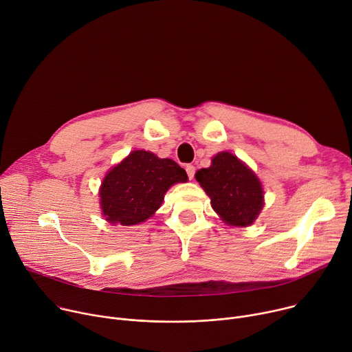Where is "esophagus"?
<instances>
[{
	"instance_id": "obj_1",
	"label": "esophagus",
	"mask_w": 352,
	"mask_h": 352,
	"mask_svg": "<svg viewBox=\"0 0 352 352\" xmlns=\"http://www.w3.org/2000/svg\"><path fill=\"white\" fill-rule=\"evenodd\" d=\"M185 170H186V174H188L189 179H192V178H194V175H195V167H194V166H190V164H188V166L185 167Z\"/></svg>"
}]
</instances>
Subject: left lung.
Here are the masks:
<instances>
[{
    "mask_svg": "<svg viewBox=\"0 0 352 352\" xmlns=\"http://www.w3.org/2000/svg\"><path fill=\"white\" fill-rule=\"evenodd\" d=\"M213 210L230 226L247 228L264 206L263 185L243 162L229 151L217 153L212 164L195 174Z\"/></svg>",
    "mask_w": 352,
    "mask_h": 352,
    "instance_id": "left-lung-1",
    "label": "left lung"
}]
</instances>
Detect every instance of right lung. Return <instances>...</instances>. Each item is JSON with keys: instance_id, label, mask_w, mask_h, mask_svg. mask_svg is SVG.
<instances>
[{"instance_id": "1", "label": "right lung", "mask_w": 352, "mask_h": 352, "mask_svg": "<svg viewBox=\"0 0 352 352\" xmlns=\"http://www.w3.org/2000/svg\"><path fill=\"white\" fill-rule=\"evenodd\" d=\"M188 175L170 158L135 150L105 175L101 188L102 214L112 225L133 226L162 206L167 190Z\"/></svg>"}]
</instances>
